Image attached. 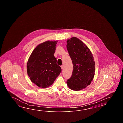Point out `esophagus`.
<instances>
[{"mask_svg": "<svg viewBox=\"0 0 123 123\" xmlns=\"http://www.w3.org/2000/svg\"><path fill=\"white\" fill-rule=\"evenodd\" d=\"M61 68H62V69H63V65H62V66H61Z\"/></svg>", "mask_w": 123, "mask_h": 123, "instance_id": "34e87169", "label": "esophagus"}]
</instances>
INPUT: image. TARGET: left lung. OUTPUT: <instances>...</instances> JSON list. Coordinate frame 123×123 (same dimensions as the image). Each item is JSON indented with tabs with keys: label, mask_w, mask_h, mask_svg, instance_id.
Returning <instances> with one entry per match:
<instances>
[{
	"label": "left lung",
	"mask_w": 123,
	"mask_h": 123,
	"mask_svg": "<svg viewBox=\"0 0 123 123\" xmlns=\"http://www.w3.org/2000/svg\"><path fill=\"white\" fill-rule=\"evenodd\" d=\"M67 49L73 64L70 78L66 82L73 91H80L89 85L94 76L95 62L89 48L76 37L68 39Z\"/></svg>",
	"instance_id": "1"
}]
</instances>
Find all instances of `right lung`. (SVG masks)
Masks as SVG:
<instances>
[{
	"label": "right lung",
	"mask_w": 123,
	"mask_h": 123,
	"mask_svg": "<svg viewBox=\"0 0 123 123\" xmlns=\"http://www.w3.org/2000/svg\"><path fill=\"white\" fill-rule=\"evenodd\" d=\"M57 43L48 40L38 45L27 62V71L31 80L42 88L51 85L62 71L54 55Z\"/></svg>",
	"instance_id": "obj_1"
}]
</instances>
